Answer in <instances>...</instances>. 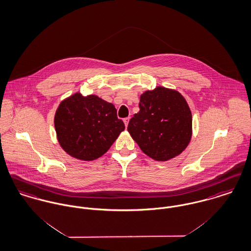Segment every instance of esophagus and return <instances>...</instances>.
<instances>
[{"mask_svg":"<svg viewBox=\"0 0 251 251\" xmlns=\"http://www.w3.org/2000/svg\"><path fill=\"white\" fill-rule=\"evenodd\" d=\"M128 122H129V118H128V117L124 119V123H125V126H126V127L127 126V125H128Z\"/></svg>","mask_w":251,"mask_h":251,"instance_id":"esophagus-1","label":"esophagus"}]
</instances>
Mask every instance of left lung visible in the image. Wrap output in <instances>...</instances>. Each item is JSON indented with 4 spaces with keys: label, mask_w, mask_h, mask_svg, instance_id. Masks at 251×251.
<instances>
[{
    "label": "left lung",
    "mask_w": 251,
    "mask_h": 251,
    "mask_svg": "<svg viewBox=\"0 0 251 251\" xmlns=\"http://www.w3.org/2000/svg\"><path fill=\"white\" fill-rule=\"evenodd\" d=\"M139 108L127 130L140 149L157 161L180 154L192 137V113L182 95L159 86L141 95Z\"/></svg>",
    "instance_id": "left-lung-1"
}]
</instances>
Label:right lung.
<instances>
[{"mask_svg":"<svg viewBox=\"0 0 251 251\" xmlns=\"http://www.w3.org/2000/svg\"><path fill=\"white\" fill-rule=\"evenodd\" d=\"M58 142L69 155L91 161L112 146L125 124L118 119L114 105L100 98L74 94L64 100L54 116Z\"/></svg>","mask_w":251,"mask_h":251,"instance_id":"right-lung-1","label":"right lung"}]
</instances>
